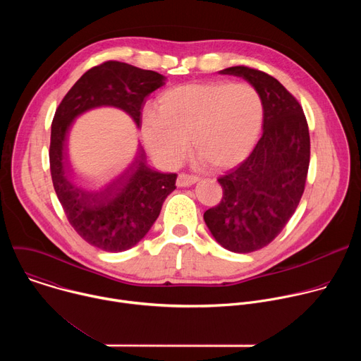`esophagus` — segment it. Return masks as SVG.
Here are the masks:
<instances>
[{"mask_svg":"<svg viewBox=\"0 0 361 361\" xmlns=\"http://www.w3.org/2000/svg\"><path fill=\"white\" fill-rule=\"evenodd\" d=\"M198 181V177L188 176V174H180L177 177V185L178 187H190Z\"/></svg>","mask_w":361,"mask_h":361,"instance_id":"obj_1","label":"esophagus"}]
</instances>
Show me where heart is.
Masks as SVG:
<instances>
[{
    "label": "heart",
    "mask_w": 361,
    "mask_h": 361,
    "mask_svg": "<svg viewBox=\"0 0 361 361\" xmlns=\"http://www.w3.org/2000/svg\"><path fill=\"white\" fill-rule=\"evenodd\" d=\"M157 111L141 116V135L151 156L164 167L178 166L190 149L224 170L252 151L263 128L264 104L251 84L194 81L166 90Z\"/></svg>",
    "instance_id": "1"
}]
</instances>
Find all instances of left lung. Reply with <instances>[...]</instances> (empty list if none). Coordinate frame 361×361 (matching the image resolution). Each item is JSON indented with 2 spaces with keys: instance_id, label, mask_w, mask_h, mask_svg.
<instances>
[{
  "instance_id": "left-lung-1",
  "label": "left lung",
  "mask_w": 361,
  "mask_h": 361,
  "mask_svg": "<svg viewBox=\"0 0 361 361\" xmlns=\"http://www.w3.org/2000/svg\"><path fill=\"white\" fill-rule=\"evenodd\" d=\"M220 74L241 77L260 92L263 135L238 167L219 178L223 198L204 221L224 248L251 252L270 244L294 214L310 164V134L298 101L274 77L244 66Z\"/></svg>"
}]
</instances>
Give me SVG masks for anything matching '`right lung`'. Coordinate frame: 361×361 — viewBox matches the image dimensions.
Wrapping results in <instances>:
<instances>
[{"label": "right lung", "instance_id": "obj_1", "mask_svg": "<svg viewBox=\"0 0 361 361\" xmlns=\"http://www.w3.org/2000/svg\"><path fill=\"white\" fill-rule=\"evenodd\" d=\"M166 77L134 66L107 61L92 67L71 87L51 126L49 169L54 190L74 230L88 244L110 252L134 247L160 216L163 202L176 190L177 174L147 166L145 151L113 178L87 185L66 166V138L73 121L98 107L126 111L141 127L144 99L163 87Z\"/></svg>", "mask_w": 361, "mask_h": 361}]
</instances>
